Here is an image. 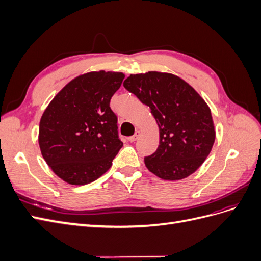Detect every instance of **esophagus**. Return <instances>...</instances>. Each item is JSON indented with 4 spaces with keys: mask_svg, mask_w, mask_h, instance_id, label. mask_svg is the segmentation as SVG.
I'll list each match as a JSON object with an SVG mask.
<instances>
[{
    "mask_svg": "<svg viewBox=\"0 0 261 261\" xmlns=\"http://www.w3.org/2000/svg\"><path fill=\"white\" fill-rule=\"evenodd\" d=\"M140 136V132L139 130H136L135 132V134H134L133 136H130V137H128V140L130 141V143H134V141H136L137 139H138V137Z\"/></svg>",
    "mask_w": 261,
    "mask_h": 261,
    "instance_id": "esophagus-1",
    "label": "esophagus"
}]
</instances>
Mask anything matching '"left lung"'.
I'll use <instances>...</instances> for the list:
<instances>
[{
  "label": "left lung",
  "instance_id": "left-lung-1",
  "mask_svg": "<svg viewBox=\"0 0 261 261\" xmlns=\"http://www.w3.org/2000/svg\"><path fill=\"white\" fill-rule=\"evenodd\" d=\"M123 85L150 108L159 126V147L145 156L148 170L167 180L193 174L206 160L216 138L204 100L181 78L168 73L130 75Z\"/></svg>",
  "mask_w": 261,
  "mask_h": 261
}]
</instances>
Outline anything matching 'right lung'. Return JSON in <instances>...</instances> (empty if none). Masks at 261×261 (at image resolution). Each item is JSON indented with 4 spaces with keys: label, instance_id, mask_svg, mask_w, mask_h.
I'll return each mask as SVG.
<instances>
[{
    "label": "right lung",
    "instance_id": "obj_1",
    "mask_svg": "<svg viewBox=\"0 0 261 261\" xmlns=\"http://www.w3.org/2000/svg\"><path fill=\"white\" fill-rule=\"evenodd\" d=\"M125 75L91 72L76 77L50 102L39 125L43 159L72 185L96 180L123 147L110 100Z\"/></svg>",
    "mask_w": 261,
    "mask_h": 261
}]
</instances>
